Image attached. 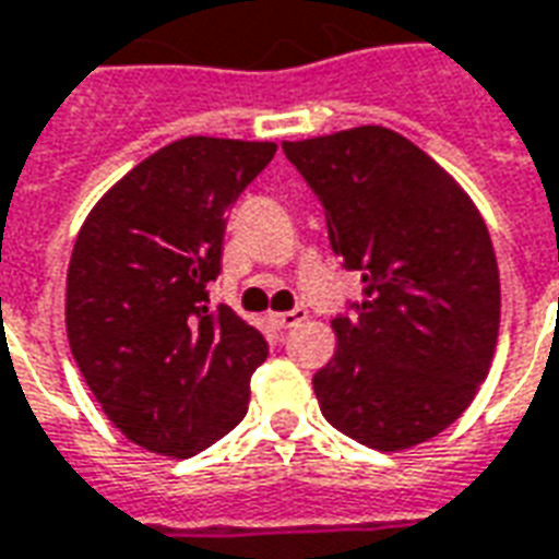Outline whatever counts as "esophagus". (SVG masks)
Wrapping results in <instances>:
<instances>
[{
  "label": "esophagus",
  "instance_id": "esophagus-1",
  "mask_svg": "<svg viewBox=\"0 0 559 559\" xmlns=\"http://www.w3.org/2000/svg\"><path fill=\"white\" fill-rule=\"evenodd\" d=\"M305 317H308L305 308H293V311H284V313H266L269 325H275V329H293V325H299Z\"/></svg>",
  "mask_w": 559,
  "mask_h": 559
}]
</instances>
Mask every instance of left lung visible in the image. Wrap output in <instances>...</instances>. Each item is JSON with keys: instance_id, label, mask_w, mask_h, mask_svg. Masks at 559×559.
<instances>
[{"instance_id": "8db88e82", "label": "left lung", "mask_w": 559, "mask_h": 559, "mask_svg": "<svg viewBox=\"0 0 559 559\" xmlns=\"http://www.w3.org/2000/svg\"><path fill=\"white\" fill-rule=\"evenodd\" d=\"M320 198L332 251L364 299L334 317L337 353L313 376L325 420L394 453L448 429L489 373L500 278L465 189L384 127L281 144Z\"/></svg>"}]
</instances>
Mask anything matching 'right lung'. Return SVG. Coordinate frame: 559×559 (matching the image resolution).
I'll return each instance as SVG.
<instances>
[{
  "label": "right lung",
  "instance_id": "right-lung-1",
  "mask_svg": "<svg viewBox=\"0 0 559 559\" xmlns=\"http://www.w3.org/2000/svg\"><path fill=\"white\" fill-rule=\"evenodd\" d=\"M272 142L189 135L121 177L91 210L68 269V341L91 394L139 448L189 459L237 427L263 334L227 305V210L272 163Z\"/></svg>",
  "mask_w": 559,
  "mask_h": 559
}]
</instances>
